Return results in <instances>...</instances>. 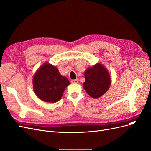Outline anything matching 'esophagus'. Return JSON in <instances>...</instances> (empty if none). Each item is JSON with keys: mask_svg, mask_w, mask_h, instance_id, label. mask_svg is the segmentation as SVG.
Instances as JSON below:
<instances>
[{"mask_svg": "<svg viewBox=\"0 0 151 151\" xmlns=\"http://www.w3.org/2000/svg\"><path fill=\"white\" fill-rule=\"evenodd\" d=\"M78 81H79V80H78V79L71 80V83H78Z\"/></svg>", "mask_w": 151, "mask_h": 151, "instance_id": "obj_1", "label": "esophagus"}]
</instances>
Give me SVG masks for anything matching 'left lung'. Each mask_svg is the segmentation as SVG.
I'll use <instances>...</instances> for the list:
<instances>
[{
	"label": "left lung",
	"instance_id": "left-lung-1",
	"mask_svg": "<svg viewBox=\"0 0 151 151\" xmlns=\"http://www.w3.org/2000/svg\"><path fill=\"white\" fill-rule=\"evenodd\" d=\"M83 88L91 97L98 99L104 95L111 85V77L107 69L100 63L88 68L85 71Z\"/></svg>",
	"mask_w": 151,
	"mask_h": 151
}]
</instances>
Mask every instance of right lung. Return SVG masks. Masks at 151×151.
Segmentation results:
<instances>
[{"mask_svg": "<svg viewBox=\"0 0 151 151\" xmlns=\"http://www.w3.org/2000/svg\"><path fill=\"white\" fill-rule=\"evenodd\" d=\"M70 84L67 78L62 76L56 66L47 62L39 68L32 78L33 89L36 96L50 103L59 101Z\"/></svg>", "mask_w": 151, "mask_h": 151, "instance_id": "right-lung-1", "label": "right lung"}]
</instances>
